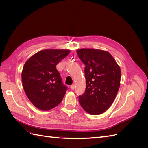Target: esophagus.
Listing matches in <instances>:
<instances>
[{"label": "esophagus", "mask_w": 148, "mask_h": 148, "mask_svg": "<svg viewBox=\"0 0 148 148\" xmlns=\"http://www.w3.org/2000/svg\"><path fill=\"white\" fill-rule=\"evenodd\" d=\"M75 84H72V85H71V86H70V88H71V90H73V89H75Z\"/></svg>", "instance_id": "obj_1"}]
</instances>
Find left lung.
Listing matches in <instances>:
<instances>
[{
  "mask_svg": "<svg viewBox=\"0 0 148 148\" xmlns=\"http://www.w3.org/2000/svg\"><path fill=\"white\" fill-rule=\"evenodd\" d=\"M77 55L85 65L86 89L78 96L83 109L91 115L104 113L112 104L120 87L121 71L108 52L79 49Z\"/></svg>",
  "mask_w": 148,
  "mask_h": 148,
  "instance_id": "8db88e82",
  "label": "left lung"
}]
</instances>
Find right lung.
<instances>
[{
  "mask_svg": "<svg viewBox=\"0 0 148 148\" xmlns=\"http://www.w3.org/2000/svg\"><path fill=\"white\" fill-rule=\"evenodd\" d=\"M69 50L40 51L26 61L21 73L25 92L39 109L50 110L59 105L68 89L56 65L69 55Z\"/></svg>",
  "mask_w": 148,
  "mask_h": 148,
  "instance_id": "1",
  "label": "right lung"
}]
</instances>
